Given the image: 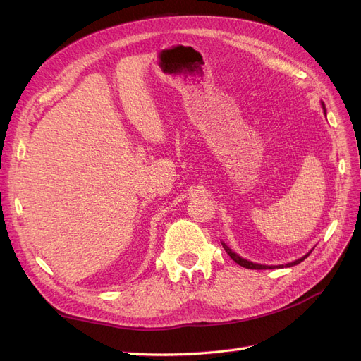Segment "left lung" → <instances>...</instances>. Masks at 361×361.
Masks as SVG:
<instances>
[{"label": "left lung", "instance_id": "8db88e82", "mask_svg": "<svg viewBox=\"0 0 361 361\" xmlns=\"http://www.w3.org/2000/svg\"><path fill=\"white\" fill-rule=\"evenodd\" d=\"M324 105V104H322ZM324 110H325V106H324ZM223 244V248L226 250V253L231 256L238 265H241V267H244V268H248V269H268V268H274V267H267V265H257V264H253V262H248V260H245V259H243V257H239L236 253H233V251L228 248L224 243H221ZM309 255H305L304 257H301V259H298V260H295V262H292V264H288L286 267H293V265H297V264H300V262H302L305 257H307ZM280 267H283V265H280ZM279 267V268H280Z\"/></svg>", "mask_w": 361, "mask_h": 361}]
</instances>
